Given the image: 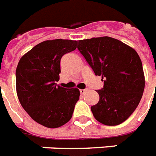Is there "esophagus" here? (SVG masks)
<instances>
[{"label": "esophagus", "instance_id": "esophagus-1", "mask_svg": "<svg viewBox=\"0 0 156 156\" xmlns=\"http://www.w3.org/2000/svg\"><path fill=\"white\" fill-rule=\"evenodd\" d=\"M87 91H88V89H80V93H81V94H84Z\"/></svg>", "mask_w": 156, "mask_h": 156}]
</instances>
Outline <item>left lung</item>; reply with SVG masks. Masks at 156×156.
I'll return each mask as SVG.
<instances>
[{
  "mask_svg": "<svg viewBox=\"0 0 156 156\" xmlns=\"http://www.w3.org/2000/svg\"><path fill=\"white\" fill-rule=\"evenodd\" d=\"M77 48L104 86L100 99L91 106L94 118L106 126L125 122L139 105L145 87L143 64L132 47L110 38L100 37L78 42Z\"/></svg>",
  "mask_w": 156,
  "mask_h": 156,
  "instance_id": "8db88e82",
  "label": "left lung"
}]
</instances>
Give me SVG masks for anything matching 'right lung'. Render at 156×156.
<instances>
[{"label": "right lung", "instance_id": "obj_1", "mask_svg": "<svg viewBox=\"0 0 156 156\" xmlns=\"http://www.w3.org/2000/svg\"><path fill=\"white\" fill-rule=\"evenodd\" d=\"M76 49V41L54 39L34 47L16 69V88L23 109L36 122L48 128L64 125L80 98L78 88L57 85L63 55Z\"/></svg>", "mask_w": 156, "mask_h": 156}]
</instances>
